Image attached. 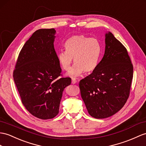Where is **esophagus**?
Returning a JSON list of instances; mask_svg holds the SVG:
<instances>
[{"mask_svg":"<svg viewBox=\"0 0 146 146\" xmlns=\"http://www.w3.org/2000/svg\"><path fill=\"white\" fill-rule=\"evenodd\" d=\"M77 82V81L75 79H72V84H76Z\"/></svg>","mask_w":146,"mask_h":146,"instance_id":"obj_1","label":"esophagus"}]
</instances>
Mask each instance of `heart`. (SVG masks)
<instances>
[{"instance_id": "obj_1", "label": "heart", "mask_w": 146, "mask_h": 146, "mask_svg": "<svg viewBox=\"0 0 146 146\" xmlns=\"http://www.w3.org/2000/svg\"><path fill=\"white\" fill-rule=\"evenodd\" d=\"M64 47L66 51H59L57 57L60 66L65 70L70 69L74 58L75 65L69 71L70 76H80L84 72L89 74L97 69L101 47L95 38L83 35H74L66 41Z\"/></svg>"}]
</instances>
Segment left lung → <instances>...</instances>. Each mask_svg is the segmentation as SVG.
Segmentation results:
<instances>
[{
    "label": "left lung",
    "instance_id": "8db88e82",
    "mask_svg": "<svg viewBox=\"0 0 146 146\" xmlns=\"http://www.w3.org/2000/svg\"><path fill=\"white\" fill-rule=\"evenodd\" d=\"M133 66L126 48L111 32L105 35L104 57L94 72L79 82L89 115L106 118L121 109L129 98Z\"/></svg>",
    "mask_w": 146,
    "mask_h": 146
}]
</instances>
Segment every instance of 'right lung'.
I'll return each instance as SVG.
<instances>
[{
  "label": "right lung",
  "instance_id": "1",
  "mask_svg": "<svg viewBox=\"0 0 146 146\" xmlns=\"http://www.w3.org/2000/svg\"><path fill=\"white\" fill-rule=\"evenodd\" d=\"M56 30L34 32L19 53L13 77L21 100L30 113L41 119L58 114L64 88L70 77L61 76V68L54 48Z\"/></svg>",
  "mask_w": 146,
  "mask_h": 146
}]
</instances>
